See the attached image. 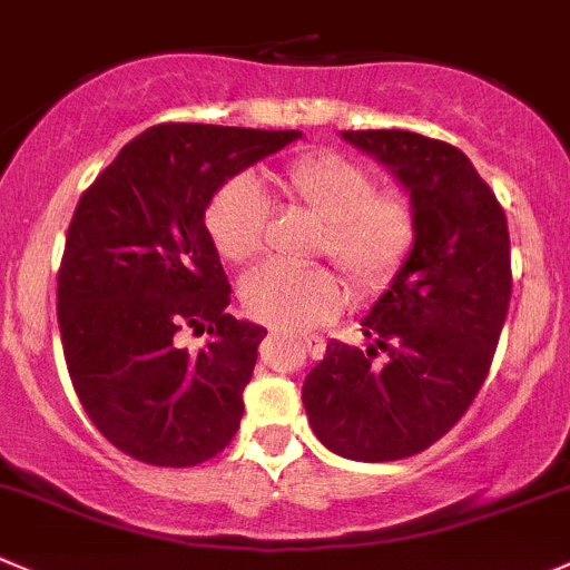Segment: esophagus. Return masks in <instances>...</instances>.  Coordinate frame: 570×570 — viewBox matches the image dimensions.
<instances>
[{
	"label": "esophagus",
	"instance_id": "obj_1",
	"mask_svg": "<svg viewBox=\"0 0 570 570\" xmlns=\"http://www.w3.org/2000/svg\"><path fill=\"white\" fill-rule=\"evenodd\" d=\"M269 340H278V331H273V334H269ZM301 342L306 347H320V342H323V340H317V336H303Z\"/></svg>",
	"mask_w": 570,
	"mask_h": 570
}]
</instances>
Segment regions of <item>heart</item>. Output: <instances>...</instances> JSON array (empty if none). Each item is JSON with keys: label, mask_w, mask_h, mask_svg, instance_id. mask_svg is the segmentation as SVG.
Returning a JSON list of instances; mask_svg holds the SVG:
<instances>
[{"label": "heart", "mask_w": 570, "mask_h": 570, "mask_svg": "<svg viewBox=\"0 0 570 570\" xmlns=\"http://www.w3.org/2000/svg\"><path fill=\"white\" fill-rule=\"evenodd\" d=\"M286 191L325 223L320 250L336 262L358 295H379L406 267L417 245V208L401 189L375 191V175L340 153L301 156L284 167ZM273 206L250 175L230 178L206 208V228L219 256L245 264L264 250ZM242 306L273 328H314L340 314L342 278L328 267L269 262L239 286Z\"/></svg>", "instance_id": "heart-1"}]
</instances>
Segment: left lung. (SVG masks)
<instances>
[{"mask_svg":"<svg viewBox=\"0 0 570 570\" xmlns=\"http://www.w3.org/2000/svg\"><path fill=\"white\" fill-rule=\"evenodd\" d=\"M417 208V245L362 320L367 353L328 342L303 381L325 449L356 462L420 454L449 434L482 390L512 295L501 203L454 145L409 130H345ZM387 353L384 365L372 358Z\"/></svg>","mask_w":570,"mask_h":570,"instance_id":"8db88e82","label":"left lung"}]
</instances>
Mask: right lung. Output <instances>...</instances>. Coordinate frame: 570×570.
<instances>
[{
  "mask_svg": "<svg viewBox=\"0 0 570 570\" xmlns=\"http://www.w3.org/2000/svg\"><path fill=\"white\" fill-rule=\"evenodd\" d=\"M301 130L147 127L82 191L58 269V328L82 409L121 454L156 468L214 460L234 440L267 331L230 317L206 228L214 191ZM209 331L203 352L180 330Z\"/></svg>",
  "mask_w": 570,
  "mask_h": 570,
  "instance_id": "right-lung-1",
  "label": "right lung"
}]
</instances>
